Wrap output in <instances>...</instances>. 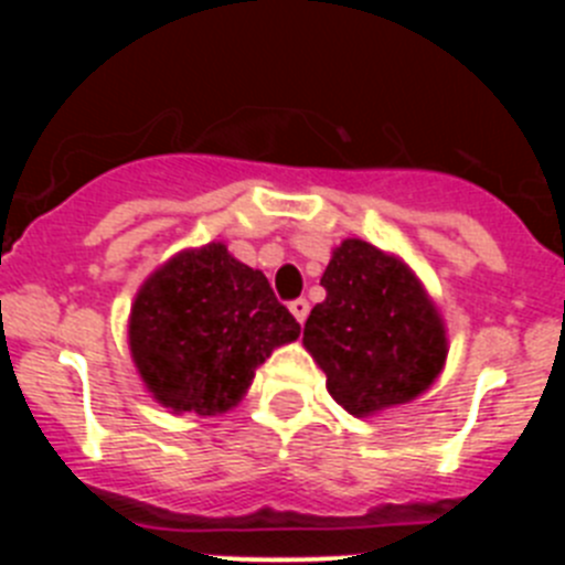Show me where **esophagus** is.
<instances>
[{
	"instance_id": "esophagus-1",
	"label": "esophagus",
	"mask_w": 565,
	"mask_h": 565,
	"mask_svg": "<svg viewBox=\"0 0 565 565\" xmlns=\"http://www.w3.org/2000/svg\"><path fill=\"white\" fill-rule=\"evenodd\" d=\"M288 308H291V313H294V317H297L299 326H302V322H306V319H308V311H311V306H308V299H302V297L294 299V302H291V306H288Z\"/></svg>"
}]
</instances>
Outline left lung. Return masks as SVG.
Listing matches in <instances>:
<instances>
[{
	"mask_svg": "<svg viewBox=\"0 0 565 565\" xmlns=\"http://www.w3.org/2000/svg\"><path fill=\"white\" fill-rule=\"evenodd\" d=\"M319 282L328 297L313 306L302 342L344 411L371 416L430 387L447 339L441 317L398 259L364 239H344Z\"/></svg>",
	"mask_w": 565,
	"mask_h": 565,
	"instance_id": "obj_1",
	"label": "left lung"
}]
</instances>
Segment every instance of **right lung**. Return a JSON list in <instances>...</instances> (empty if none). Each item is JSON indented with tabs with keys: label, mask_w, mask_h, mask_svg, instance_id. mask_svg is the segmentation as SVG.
I'll list each match as a JSON object with an SVG mask.
<instances>
[{
	"label": "right lung",
	"mask_w": 565,
	"mask_h": 565,
	"mask_svg": "<svg viewBox=\"0 0 565 565\" xmlns=\"http://www.w3.org/2000/svg\"><path fill=\"white\" fill-rule=\"evenodd\" d=\"M299 322L263 271L212 243L169 259L143 282L129 319V348L154 398L174 413L228 411Z\"/></svg>",
	"instance_id": "obj_1"
}]
</instances>
